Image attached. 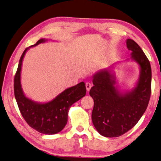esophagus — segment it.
Listing matches in <instances>:
<instances>
[{
    "instance_id": "34e87169",
    "label": "esophagus",
    "mask_w": 161,
    "mask_h": 161,
    "mask_svg": "<svg viewBox=\"0 0 161 161\" xmlns=\"http://www.w3.org/2000/svg\"><path fill=\"white\" fill-rule=\"evenodd\" d=\"M86 90L87 91H88V92H89V91L91 89V88H92V84H91L90 82H86Z\"/></svg>"
}]
</instances>
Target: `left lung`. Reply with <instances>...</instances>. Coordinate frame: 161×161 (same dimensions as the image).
Here are the masks:
<instances>
[{"label":"left lung","instance_id":"8db88e82","mask_svg":"<svg viewBox=\"0 0 161 161\" xmlns=\"http://www.w3.org/2000/svg\"><path fill=\"white\" fill-rule=\"evenodd\" d=\"M131 51L127 60L139 65V75L132 89L122 92L117 85L115 68L121 63L101 69L92 76L93 86L89 94L94 106L92 119L96 130L106 137H118L133 128L144 115L151 92V68L144 51L134 40L127 39Z\"/></svg>","mask_w":161,"mask_h":161}]
</instances>
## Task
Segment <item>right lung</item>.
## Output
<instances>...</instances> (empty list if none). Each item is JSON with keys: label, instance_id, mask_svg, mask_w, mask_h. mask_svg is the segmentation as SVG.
<instances>
[{"label": "right lung", "instance_id": "right-lung-1", "mask_svg": "<svg viewBox=\"0 0 161 161\" xmlns=\"http://www.w3.org/2000/svg\"><path fill=\"white\" fill-rule=\"evenodd\" d=\"M49 41L52 40L41 39L23 52L14 76V92L20 113L27 124L42 134H55L65 127L69 108L86 95V89L85 84L81 81L65 89L51 101L43 103L35 101L25 95L21 84V70L25 55L30 48Z\"/></svg>", "mask_w": 161, "mask_h": 161}]
</instances>
